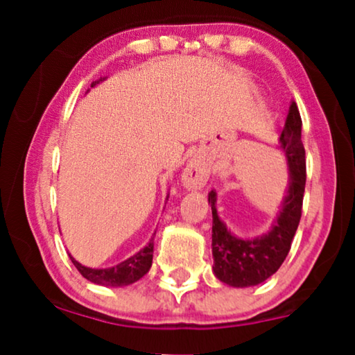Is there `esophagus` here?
I'll return each instance as SVG.
<instances>
[{
	"instance_id": "esophagus-1",
	"label": "esophagus",
	"mask_w": 355,
	"mask_h": 355,
	"mask_svg": "<svg viewBox=\"0 0 355 355\" xmlns=\"http://www.w3.org/2000/svg\"><path fill=\"white\" fill-rule=\"evenodd\" d=\"M208 176H210V168H208L205 159L193 157L184 168L181 182L187 191H202L208 181Z\"/></svg>"
}]
</instances>
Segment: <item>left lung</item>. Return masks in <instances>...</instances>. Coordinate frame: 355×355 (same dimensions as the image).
<instances>
[{
	"mask_svg": "<svg viewBox=\"0 0 355 355\" xmlns=\"http://www.w3.org/2000/svg\"><path fill=\"white\" fill-rule=\"evenodd\" d=\"M302 121L295 101H291L288 118L278 147L288 164V187L270 230L261 236L239 237L218 215L216 192L208 193L211 207L213 275L231 288L261 284L276 273L289 254L297 231L305 191V150L300 140Z\"/></svg>",
	"mask_w": 355,
	"mask_h": 355,
	"instance_id": "obj_1",
	"label": "left lung"
}]
</instances>
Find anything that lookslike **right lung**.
Here are the masks:
<instances>
[{"label":"right lung","mask_w":355,"mask_h":355,"mask_svg":"<svg viewBox=\"0 0 355 355\" xmlns=\"http://www.w3.org/2000/svg\"><path fill=\"white\" fill-rule=\"evenodd\" d=\"M103 80H106V77H100L98 80L92 82L90 87L98 85L100 82ZM168 198H169V192L166 196V200ZM153 236L152 239L147 242V245H144L139 252H135L134 255H130L129 259L121 261V263L110 266V268H92V266H85L82 265L80 261H77L71 254H69V259L72 260V263H74L76 268L79 270V273L84 276L85 279L92 281V283L106 286V288H123V286H129L135 283V281L144 278V276L148 273L150 266H152V260H153Z\"/></svg>","instance_id":"add662e5"}]
</instances>
